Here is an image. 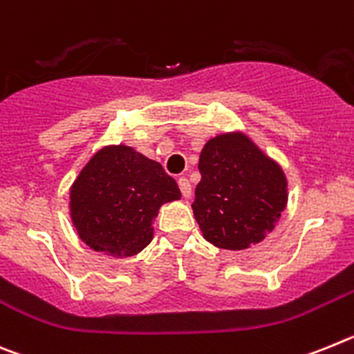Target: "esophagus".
I'll use <instances>...</instances> for the list:
<instances>
[{"label":"esophagus","mask_w":354,"mask_h":354,"mask_svg":"<svg viewBox=\"0 0 354 354\" xmlns=\"http://www.w3.org/2000/svg\"><path fill=\"white\" fill-rule=\"evenodd\" d=\"M178 185H180V190H181V194H183V198H190V194H192V187H190V181L187 180V178L181 176L180 180H178Z\"/></svg>","instance_id":"obj_1"}]
</instances>
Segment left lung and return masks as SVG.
I'll list each match as a JSON object with an SVG mask.
<instances>
[{"mask_svg":"<svg viewBox=\"0 0 354 354\" xmlns=\"http://www.w3.org/2000/svg\"><path fill=\"white\" fill-rule=\"evenodd\" d=\"M201 181L192 203L203 236L221 250L258 244L287 207L283 169L242 131L217 135L199 155Z\"/></svg>","mask_w":354,"mask_h":354,"instance_id":"obj_1","label":"left lung"}]
</instances>
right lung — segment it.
Returning <instances> with one entry per match:
<instances>
[{
	"label": "right lung",
	"mask_w": 354,
	"mask_h": 354,
	"mask_svg": "<svg viewBox=\"0 0 354 354\" xmlns=\"http://www.w3.org/2000/svg\"><path fill=\"white\" fill-rule=\"evenodd\" d=\"M180 198L178 183L158 162L130 146H106L71 187V221L91 250L133 257L153 241L160 207Z\"/></svg>",
	"instance_id": "obj_1"
}]
</instances>
